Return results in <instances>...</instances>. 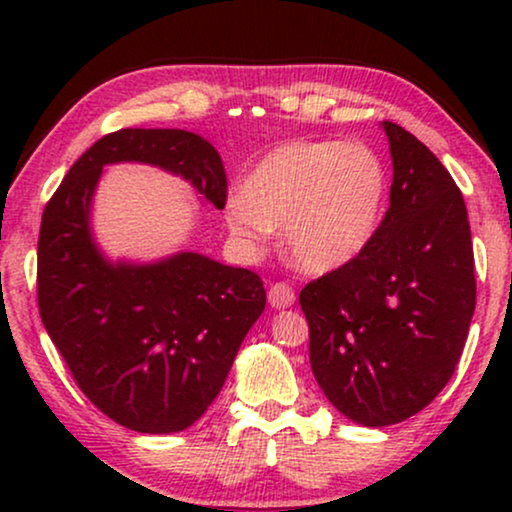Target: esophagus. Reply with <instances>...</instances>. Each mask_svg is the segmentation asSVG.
Instances as JSON below:
<instances>
[{"label":"esophagus","instance_id":"esophagus-1","mask_svg":"<svg viewBox=\"0 0 512 512\" xmlns=\"http://www.w3.org/2000/svg\"><path fill=\"white\" fill-rule=\"evenodd\" d=\"M268 303L275 307V310H286L296 303V291H293L291 284L277 282L268 289Z\"/></svg>","mask_w":512,"mask_h":512}]
</instances>
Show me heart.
I'll list each match as a JSON object with an SVG mask.
<instances>
[{"mask_svg": "<svg viewBox=\"0 0 512 512\" xmlns=\"http://www.w3.org/2000/svg\"><path fill=\"white\" fill-rule=\"evenodd\" d=\"M389 191L387 165L361 142L296 139L258 160L242 191L226 198L230 233L261 247L284 226L303 270L331 272L366 249Z\"/></svg>", "mask_w": 512, "mask_h": 512, "instance_id": "heart-1", "label": "heart"}]
</instances>
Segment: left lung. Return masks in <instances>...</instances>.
Instances as JSON below:
<instances>
[{
  "mask_svg": "<svg viewBox=\"0 0 512 512\" xmlns=\"http://www.w3.org/2000/svg\"><path fill=\"white\" fill-rule=\"evenodd\" d=\"M382 128L394 163L387 214L359 256L300 291L312 373L363 426L403 422L443 391L475 310L464 195L415 135Z\"/></svg>",
  "mask_w": 512,
  "mask_h": 512,
  "instance_id": "obj_1",
  "label": "left lung"
}]
</instances>
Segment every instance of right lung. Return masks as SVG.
<instances>
[{
	"label": "right lung",
	"mask_w": 512,
	"mask_h": 512,
	"mask_svg": "<svg viewBox=\"0 0 512 512\" xmlns=\"http://www.w3.org/2000/svg\"><path fill=\"white\" fill-rule=\"evenodd\" d=\"M114 163L179 174L219 209L226 170L195 132L125 128L76 160L41 216L39 314L79 389L125 429L177 433L219 396L265 310L263 279L195 251L111 263L90 233V205L104 165Z\"/></svg>",
	"instance_id": "add662e5"
}]
</instances>
